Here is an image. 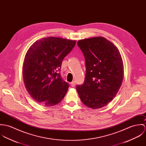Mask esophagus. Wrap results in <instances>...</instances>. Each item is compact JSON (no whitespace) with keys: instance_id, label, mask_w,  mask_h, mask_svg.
I'll return each mask as SVG.
<instances>
[{"instance_id":"34e87169","label":"esophagus","mask_w":146,"mask_h":146,"mask_svg":"<svg viewBox=\"0 0 146 146\" xmlns=\"http://www.w3.org/2000/svg\"><path fill=\"white\" fill-rule=\"evenodd\" d=\"M70 85H71L72 87H74L76 86V82H75V81H73V82H72L70 83Z\"/></svg>"}]
</instances>
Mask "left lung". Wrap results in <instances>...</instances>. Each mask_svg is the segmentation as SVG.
<instances>
[{
	"instance_id": "left-lung-1",
	"label": "left lung",
	"mask_w": 146,
	"mask_h": 146,
	"mask_svg": "<svg viewBox=\"0 0 146 146\" xmlns=\"http://www.w3.org/2000/svg\"><path fill=\"white\" fill-rule=\"evenodd\" d=\"M77 45L85 58L84 83L76 87L84 105L92 109L102 108L116 95L124 78L121 54L113 44L104 37L80 40Z\"/></svg>"
}]
</instances>
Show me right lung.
Listing matches in <instances>:
<instances>
[{"label": "right lung", "instance_id": "1", "mask_svg": "<svg viewBox=\"0 0 146 146\" xmlns=\"http://www.w3.org/2000/svg\"><path fill=\"white\" fill-rule=\"evenodd\" d=\"M76 43V40L48 37L36 41L27 50L22 75L25 87L35 101L46 107L62 101L69 84L58 72Z\"/></svg>", "mask_w": 146, "mask_h": 146}]
</instances>
